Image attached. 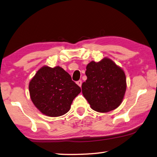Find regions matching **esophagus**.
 <instances>
[{"label":"esophagus","instance_id":"obj_1","mask_svg":"<svg viewBox=\"0 0 157 157\" xmlns=\"http://www.w3.org/2000/svg\"><path fill=\"white\" fill-rule=\"evenodd\" d=\"M76 84H77L79 87H81V85H82V81H81V80H79V81H78L77 82H76Z\"/></svg>","mask_w":157,"mask_h":157}]
</instances>
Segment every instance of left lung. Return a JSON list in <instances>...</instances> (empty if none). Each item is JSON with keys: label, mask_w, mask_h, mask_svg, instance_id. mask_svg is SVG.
Here are the masks:
<instances>
[{"label": "left lung", "mask_w": 157, "mask_h": 157, "mask_svg": "<svg viewBox=\"0 0 157 157\" xmlns=\"http://www.w3.org/2000/svg\"><path fill=\"white\" fill-rule=\"evenodd\" d=\"M87 79L82 84V95L91 108L106 113L117 108L126 90L125 73L110 59L91 61L85 72Z\"/></svg>", "instance_id": "left-lung-1"}]
</instances>
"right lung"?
<instances>
[{
	"instance_id": "obj_1",
	"label": "right lung",
	"mask_w": 157,
	"mask_h": 157,
	"mask_svg": "<svg viewBox=\"0 0 157 157\" xmlns=\"http://www.w3.org/2000/svg\"><path fill=\"white\" fill-rule=\"evenodd\" d=\"M29 89L34 105L49 117L67 113L73 100L81 91L69 74L59 66L41 67L29 82Z\"/></svg>"
}]
</instances>
